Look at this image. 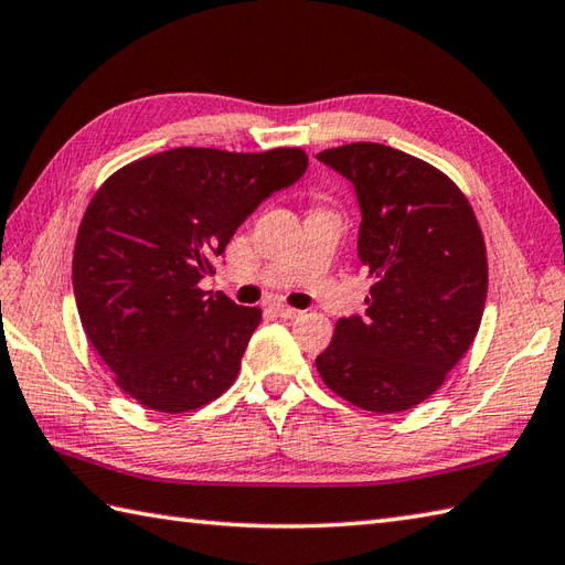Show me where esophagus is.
I'll use <instances>...</instances> for the list:
<instances>
[{
	"label": "esophagus",
	"mask_w": 565,
	"mask_h": 565,
	"mask_svg": "<svg viewBox=\"0 0 565 565\" xmlns=\"http://www.w3.org/2000/svg\"><path fill=\"white\" fill-rule=\"evenodd\" d=\"M271 310L279 318H286V320H294V318H301V310H296V308H289V306H281V303H276V306H271Z\"/></svg>",
	"instance_id": "1"
}]
</instances>
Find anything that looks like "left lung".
I'll use <instances>...</instances> for the list:
<instances>
[{"mask_svg":"<svg viewBox=\"0 0 565 565\" xmlns=\"http://www.w3.org/2000/svg\"><path fill=\"white\" fill-rule=\"evenodd\" d=\"M356 191L359 259L374 286L364 316L340 318L316 359L342 401L401 413L429 398L471 347L488 294V257L471 203L429 162L381 142L318 152Z\"/></svg>","mask_w":565,"mask_h":565,"instance_id":"1","label":"left lung"}]
</instances>
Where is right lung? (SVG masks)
Masks as SVG:
<instances>
[{
	"mask_svg": "<svg viewBox=\"0 0 565 565\" xmlns=\"http://www.w3.org/2000/svg\"><path fill=\"white\" fill-rule=\"evenodd\" d=\"M306 167L301 148H174L97 189L77 231L72 286L84 334L128 398L179 415L233 386L262 310L199 281L239 223Z\"/></svg>",
	"mask_w": 565,
	"mask_h": 565,
	"instance_id": "right-lung-1",
	"label": "right lung"
}]
</instances>
